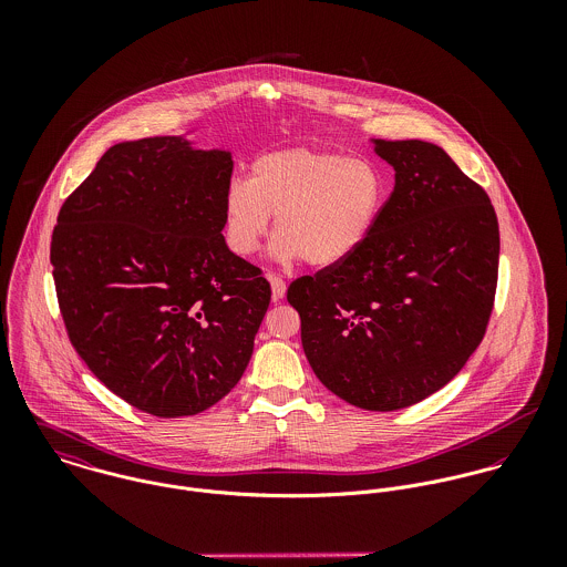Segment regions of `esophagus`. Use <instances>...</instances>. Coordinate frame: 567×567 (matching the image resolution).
Here are the masks:
<instances>
[{"label":"esophagus","mask_w":567,"mask_h":567,"mask_svg":"<svg viewBox=\"0 0 567 567\" xmlns=\"http://www.w3.org/2000/svg\"><path fill=\"white\" fill-rule=\"evenodd\" d=\"M268 281H270V288H272V301H279V299H284V295H286V281L281 279V277H277V275H268Z\"/></svg>","instance_id":"1"}]
</instances>
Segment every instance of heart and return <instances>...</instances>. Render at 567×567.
I'll use <instances>...</instances> for the list:
<instances>
[{
	"label": "heart",
	"instance_id": "b5f03b06",
	"mask_svg": "<svg viewBox=\"0 0 567 567\" xmlns=\"http://www.w3.org/2000/svg\"><path fill=\"white\" fill-rule=\"evenodd\" d=\"M386 196L389 181L371 159L315 148L264 153L248 181L234 178L225 189V238L236 255L248 257L275 216L277 259L336 266L369 243Z\"/></svg>",
	"mask_w": 567,
	"mask_h": 567
}]
</instances>
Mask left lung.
<instances>
[{"instance_id":"8db88e82","label":"left lung","mask_w":567,"mask_h":567,"mask_svg":"<svg viewBox=\"0 0 567 567\" xmlns=\"http://www.w3.org/2000/svg\"><path fill=\"white\" fill-rule=\"evenodd\" d=\"M395 187L349 259L288 288L306 358L324 386L391 412L443 389L485 336L499 229L485 189L421 140H373Z\"/></svg>"}]
</instances>
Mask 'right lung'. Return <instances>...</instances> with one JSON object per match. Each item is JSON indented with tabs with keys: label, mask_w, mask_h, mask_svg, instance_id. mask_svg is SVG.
<instances>
[{
	"label": "right lung",
	"mask_w": 567,
	"mask_h": 567,
	"mask_svg": "<svg viewBox=\"0 0 567 567\" xmlns=\"http://www.w3.org/2000/svg\"><path fill=\"white\" fill-rule=\"evenodd\" d=\"M231 172V153L185 137L122 142L59 212L50 261L68 336L109 391L155 416L220 402L270 303L223 236Z\"/></svg>",
	"instance_id": "add662e5"
}]
</instances>
